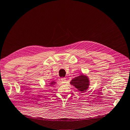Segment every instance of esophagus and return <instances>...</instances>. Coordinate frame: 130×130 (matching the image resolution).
Listing matches in <instances>:
<instances>
[{"mask_svg":"<svg viewBox=\"0 0 130 130\" xmlns=\"http://www.w3.org/2000/svg\"><path fill=\"white\" fill-rule=\"evenodd\" d=\"M61 80L62 82L64 83L66 82V78H61Z\"/></svg>","mask_w":130,"mask_h":130,"instance_id":"esophagus-1","label":"esophagus"}]
</instances>
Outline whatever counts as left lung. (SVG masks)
Here are the masks:
<instances>
[{"mask_svg":"<svg viewBox=\"0 0 130 130\" xmlns=\"http://www.w3.org/2000/svg\"><path fill=\"white\" fill-rule=\"evenodd\" d=\"M70 84L75 86L79 91L84 92L88 88L89 81L87 76L82 75L73 78L70 82Z\"/></svg>","mask_w":130,"mask_h":130,"instance_id":"obj_1","label":"left lung"}]
</instances>
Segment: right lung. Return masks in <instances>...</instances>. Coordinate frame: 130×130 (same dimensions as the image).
Returning a JSON list of instances; mask_svg holds the SVG:
<instances>
[{"label": "right lung", "mask_w": 130, "mask_h": 130, "mask_svg": "<svg viewBox=\"0 0 130 130\" xmlns=\"http://www.w3.org/2000/svg\"><path fill=\"white\" fill-rule=\"evenodd\" d=\"M55 84V82H51V83H50V85H54V84Z\"/></svg>", "instance_id": "obj_1"}]
</instances>
